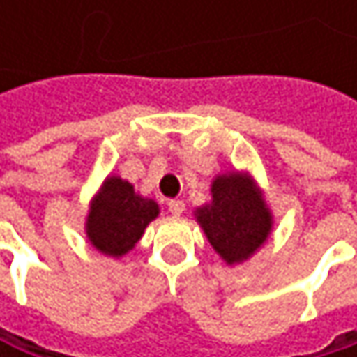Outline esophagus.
<instances>
[{"label":"esophagus","mask_w":357,"mask_h":357,"mask_svg":"<svg viewBox=\"0 0 357 357\" xmlns=\"http://www.w3.org/2000/svg\"><path fill=\"white\" fill-rule=\"evenodd\" d=\"M169 213L174 215V217H179L181 213H183V208H185V204H183V200H169Z\"/></svg>","instance_id":"1"}]
</instances>
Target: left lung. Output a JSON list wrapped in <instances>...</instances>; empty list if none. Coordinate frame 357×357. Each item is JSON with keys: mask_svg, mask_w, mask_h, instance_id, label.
I'll use <instances>...</instances> for the list:
<instances>
[{"mask_svg": "<svg viewBox=\"0 0 357 357\" xmlns=\"http://www.w3.org/2000/svg\"><path fill=\"white\" fill-rule=\"evenodd\" d=\"M208 244L229 266L250 260L273 231V213L250 172H225L211 181V200L194 211Z\"/></svg>", "mask_w": 357, "mask_h": 357, "instance_id": "obj_1", "label": "left lung"}]
</instances>
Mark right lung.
I'll return each mask as SVG.
<instances>
[{"mask_svg": "<svg viewBox=\"0 0 357 357\" xmlns=\"http://www.w3.org/2000/svg\"><path fill=\"white\" fill-rule=\"evenodd\" d=\"M159 213V204L136 192L128 179L107 176L89 202L84 234L91 246L101 254L121 258L138 244Z\"/></svg>", "mask_w": 357, "mask_h": 357, "instance_id": "right-lung-1", "label": "right lung"}]
</instances>
